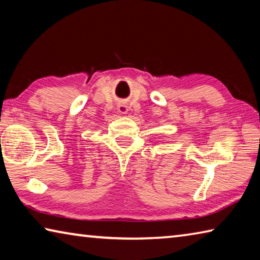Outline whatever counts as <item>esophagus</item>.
<instances>
[{"label": "esophagus", "instance_id": "obj_1", "mask_svg": "<svg viewBox=\"0 0 260 260\" xmlns=\"http://www.w3.org/2000/svg\"><path fill=\"white\" fill-rule=\"evenodd\" d=\"M118 111H119V113L121 114H126L127 111H128V107L125 104H119L118 105Z\"/></svg>", "mask_w": 260, "mask_h": 260}]
</instances>
